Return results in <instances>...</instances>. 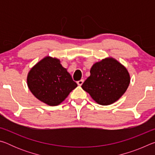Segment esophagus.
Returning <instances> with one entry per match:
<instances>
[{
  "label": "esophagus",
  "mask_w": 155,
  "mask_h": 155,
  "mask_svg": "<svg viewBox=\"0 0 155 155\" xmlns=\"http://www.w3.org/2000/svg\"><path fill=\"white\" fill-rule=\"evenodd\" d=\"M83 82H84V80L83 79H81L80 81H77V84L79 86H81V85H82V84L83 83Z\"/></svg>",
  "instance_id": "esophagus-1"
}]
</instances>
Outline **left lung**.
<instances>
[{"instance_id": "left-lung-1", "label": "left lung", "mask_w": 155, "mask_h": 155, "mask_svg": "<svg viewBox=\"0 0 155 155\" xmlns=\"http://www.w3.org/2000/svg\"><path fill=\"white\" fill-rule=\"evenodd\" d=\"M129 83L127 68L114 59L106 58L93 65L81 87L97 103L109 105L125 93Z\"/></svg>"}]
</instances>
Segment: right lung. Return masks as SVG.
<instances>
[{"label":"right lung","instance_id":"right-lung-1","mask_svg":"<svg viewBox=\"0 0 155 155\" xmlns=\"http://www.w3.org/2000/svg\"><path fill=\"white\" fill-rule=\"evenodd\" d=\"M27 84L34 96L50 106H57L77 87L58 59L46 57L31 68Z\"/></svg>","mask_w":155,"mask_h":155}]
</instances>
